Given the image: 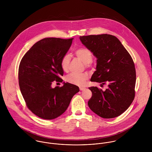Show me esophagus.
Here are the masks:
<instances>
[{
	"mask_svg": "<svg viewBox=\"0 0 152 152\" xmlns=\"http://www.w3.org/2000/svg\"><path fill=\"white\" fill-rule=\"evenodd\" d=\"M86 88H84V87H80V91H84V90H85Z\"/></svg>",
	"mask_w": 152,
	"mask_h": 152,
	"instance_id": "34e87169",
	"label": "esophagus"
}]
</instances>
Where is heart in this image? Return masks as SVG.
I'll return each mask as SVG.
<instances>
[{
    "instance_id": "1",
    "label": "heart",
    "mask_w": 152,
    "mask_h": 152,
    "mask_svg": "<svg viewBox=\"0 0 152 152\" xmlns=\"http://www.w3.org/2000/svg\"><path fill=\"white\" fill-rule=\"evenodd\" d=\"M75 54L77 57L80 58L84 63L89 64L91 63L93 59V56L92 52L87 48H80L75 51ZM70 61V56L68 54L64 56L61 60V66L63 70L67 71L69 67ZM88 77L86 74H74L72 73L65 77V80L68 83L71 84L84 86L87 82Z\"/></svg>"
}]
</instances>
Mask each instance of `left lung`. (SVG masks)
Returning a JSON list of instances; mask_svg holds the SVG:
<instances>
[{"label": "left lung", "mask_w": 152, "mask_h": 152, "mask_svg": "<svg viewBox=\"0 0 152 152\" xmlns=\"http://www.w3.org/2000/svg\"><path fill=\"white\" fill-rule=\"evenodd\" d=\"M80 39L96 58V71L91 81L108 84L105 91L89 87V108L105 119L117 117L130 107L134 98L136 70L129 53L115 36L104 34L80 36Z\"/></svg>", "instance_id": "left-lung-1"}]
</instances>
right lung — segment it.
Masks as SVG:
<instances>
[{
  "label": "right lung",
  "instance_id": "1",
  "mask_svg": "<svg viewBox=\"0 0 152 152\" xmlns=\"http://www.w3.org/2000/svg\"><path fill=\"white\" fill-rule=\"evenodd\" d=\"M73 39L45 38L34 44L22 58L19 67V84L27 107L34 114L47 120L61 115L68 108L79 87L62 83L64 74L61 60L69 49Z\"/></svg>",
  "mask_w": 152,
  "mask_h": 152
}]
</instances>
